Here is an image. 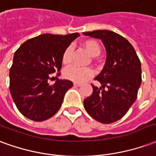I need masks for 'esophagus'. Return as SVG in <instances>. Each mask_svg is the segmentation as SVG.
<instances>
[{"label":"esophagus","mask_w":156,"mask_h":156,"mask_svg":"<svg viewBox=\"0 0 156 156\" xmlns=\"http://www.w3.org/2000/svg\"><path fill=\"white\" fill-rule=\"evenodd\" d=\"M81 84V83H78V82H74V83H73V85L76 86V87H78V86H80Z\"/></svg>","instance_id":"esophagus-1"}]
</instances>
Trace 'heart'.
<instances>
[{"label": "heart", "mask_w": 156, "mask_h": 156, "mask_svg": "<svg viewBox=\"0 0 156 156\" xmlns=\"http://www.w3.org/2000/svg\"><path fill=\"white\" fill-rule=\"evenodd\" d=\"M83 47L91 56H98L101 54V45L96 40H87L83 42ZM73 48L71 46L66 48L62 57V62L64 65H68L72 61ZM93 75V70L89 67H78L71 66L64 71V77L69 80L75 82H83L91 78Z\"/></svg>", "instance_id": "1"}]
</instances>
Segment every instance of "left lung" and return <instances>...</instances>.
<instances>
[{"mask_svg":"<svg viewBox=\"0 0 156 156\" xmlns=\"http://www.w3.org/2000/svg\"><path fill=\"white\" fill-rule=\"evenodd\" d=\"M101 39L106 50V62L94 78L93 93L83 101L86 112L101 123H112L123 117L137 99L141 81V63L128 40L110 30L83 33Z\"/></svg>","mask_w":156,"mask_h":156,"instance_id":"left-lung-1","label":"left lung"}]
</instances>
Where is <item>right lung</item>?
Here are the masks:
<instances>
[{
  "mask_svg": "<svg viewBox=\"0 0 156 156\" xmlns=\"http://www.w3.org/2000/svg\"><path fill=\"white\" fill-rule=\"evenodd\" d=\"M80 35L44 34L26 40L14 53L10 68V93L18 111L27 118L42 122L54 116L73 82L57 79L50 85V74L62 67L66 48Z\"/></svg>",
  "mask_w": 156,
  "mask_h": 156,
  "instance_id": "add662e5",
  "label": "right lung"
}]
</instances>
